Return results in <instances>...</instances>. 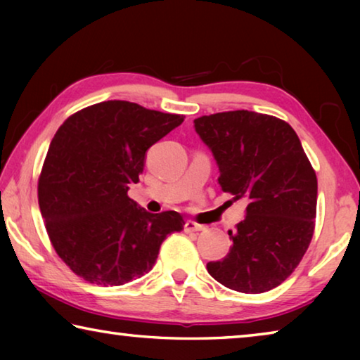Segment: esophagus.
Returning <instances> with one entry per match:
<instances>
[{
	"mask_svg": "<svg viewBox=\"0 0 360 360\" xmlns=\"http://www.w3.org/2000/svg\"><path fill=\"white\" fill-rule=\"evenodd\" d=\"M200 230H203V225H200L193 221H186L184 231H187V233H192V231H200Z\"/></svg>",
	"mask_w": 360,
	"mask_h": 360,
	"instance_id": "34e87169",
	"label": "esophagus"
}]
</instances>
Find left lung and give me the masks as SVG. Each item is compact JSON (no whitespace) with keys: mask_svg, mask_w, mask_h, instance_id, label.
<instances>
[{"mask_svg":"<svg viewBox=\"0 0 360 360\" xmlns=\"http://www.w3.org/2000/svg\"><path fill=\"white\" fill-rule=\"evenodd\" d=\"M212 150L217 182L246 198V216L229 230V254L208 262L210 275L229 289L262 294L285 281L314 233L318 178L294 129L254 111H227L195 119Z\"/></svg>","mask_w":360,"mask_h":360,"instance_id":"8db88e82","label":"left lung"}]
</instances>
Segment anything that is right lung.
<instances>
[{"label":"right lung","mask_w":360,"mask_h":360,"mask_svg":"<svg viewBox=\"0 0 360 360\" xmlns=\"http://www.w3.org/2000/svg\"><path fill=\"white\" fill-rule=\"evenodd\" d=\"M184 115L109 100L70 115L49 146L38 202L53 249L71 271L98 285L149 273L168 235L184 229L176 211L150 214L129 197L144 155Z\"/></svg>","instance_id":"right-lung-1"}]
</instances>
